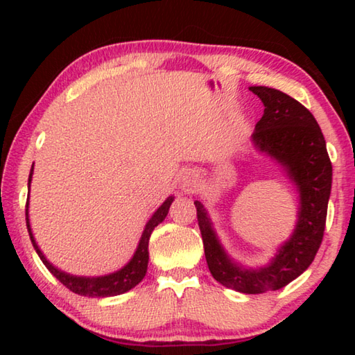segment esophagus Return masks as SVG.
I'll list each match as a JSON object with an SVG mask.
<instances>
[{
  "label": "esophagus",
  "mask_w": 355,
  "mask_h": 355,
  "mask_svg": "<svg viewBox=\"0 0 355 355\" xmlns=\"http://www.w3.org/2000/svg\"><path fill=\"white\" fill-rule=\"evenodd\" d=\"M196 183H197V178H196V175H192V173H189V175L186 177L184 186H188V188H194Z\"/></svg>",
  "instance_id": "obj_1"
}]
</instances>
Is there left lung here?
I'll use <instances>...</instances> for the list:
<instances>
[{"label":"left lung","instance_id":"obj_1","mask_svg":"<svg viewBox=\"0 0 355 355\" xmlns=\"http://www.w3.org/2000/svg\"><path fill=\"white\" fill-rule=\"evenodd\" d=\"M249 89L264 105V114L258 120L252 139L261 152L274 156L286 167L299 188L300 209L296 230L266 268L248 269L227 257L214 235L205 208L199 200L194 205L213 277L235 291L261 294L286 286L315 260L326 228L332 163L320 125L307 107L277 89L266 86Z\"/></svg>","mask_w":355,"mask_h":355}]
</instances>
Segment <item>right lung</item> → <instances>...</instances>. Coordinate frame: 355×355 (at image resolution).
I'll list each match as a JSON object with an SVG mask.
<instances>
[{"instance_id":"add662e5","label":"right lung","mask_w":355,"mask_h":355,"mask_svg":"<svg viewBox=\"0 0 355 355\" xmlns=\"http://www.w3.org/2000/svg\"><path fill=\"white\" fill-rule=\"evenodd\" d=\"M31 175H33V169H31V173H29L28 186L31 183ZM172 200L173 197H169L163 205L156 209V213L152 216V219L147 222L146 230L142 233V238L139 241V245H137L136 254L133 258H131V261L127 264V266H123L120 271L114 274L103 275V277H76V275H70L67 272L59 271V269H56L50 261L46 260L44 254L40 252V249L37 248V244H35L34 236L31 233V227H29L28 209H26V227L29 232V238H31V243L34 245L35 252H37V255L40 257V260L44 261L48 271L55 275V277L61 282L64 286H67L70 291L81 294V296H89V297L117 296V294L127 293L128 290H131V288H135L144 279V275H146L147 264H148L150 235H152L153 228L164 220L167 213H169V207ZM26 208H28V202H26Z\"/></svg>"}]
</instances>
